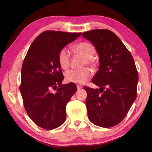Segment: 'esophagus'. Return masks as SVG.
Instances as JSON below:
<instances>
[{
    "mask_svg": "<svg viewBox=\"0 0 152 152\" xmlns=\"http://www.w3.org/2000/svg\"><path fill=\"white\" fill-rule=\"evenodd\" d=\"M77 87L78 89H80L81 88H82V86H80V85H77Z\"/></svg>",
    "mask_w": 152,
    "mask_h": 152,
    "instance_id": "1",
    "label": "esophagus"
}]
</instances>
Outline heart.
<instances>
[{"label":"heart","mask_w":152,"mask_h":152,"mask_svg":"<svg viewBox=\"0 0 152 152\" xmlns=\"http://www.w3.org/2000/svg\"><path fill=\"white\" fill-rule=\"evenodd\" d=\"M73 50L77 54L84 58V65H93L96 49L94 45L87 42H81L76 44L73 46ZM58 59L59 65L63 69H66L70 65V53L69 50L64 48L59 50ZM91 75V71L88 68L81 70H71L65 73V79L68 82L78 84H83L89 79Z\"/></svg>","instance_id":"1"}]
</instances>
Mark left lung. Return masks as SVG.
<instances>
[{
	"label": "left lung",
	"instance_id": "1",
	"mask_svg": "<svg viewBox=\"0 0 152 152\" xmlns=\"http://www.w3.org/2000/svg\"><path fill=\"white\" fill-rule=\"evenodd\" d=\"M99 55V70L92 82L99 87H84L89 121L112 127L123 121L137 96L138 73L131 53L113 31L96 29L82 34Z\"/></svg>",
	"mask_w": 152,
	"mask_h": 152
}]
</instances>
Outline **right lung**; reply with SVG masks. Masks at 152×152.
Listing matches in <instances>:
<instances>
[{
	"instance_id": "right-lung-1",
	"label": "right lung",
	"mask_w": 152,
	"mask_h": 152,
	"mask_svg": "<svg viewBox=\"0 0 152 152\" xmlns=\"http://www.w3.org/2000/svg\"><path fill=\"white\" fill-rule=\"evenodd\" d=\"M81 34L45 31L31 43L24 59L20 86L24 107L33 122L44 129L57 128L65 121L66 106L77 87L73 82L61 84L64 77L58 56Z\"/></svg>"
}]
</instances>
